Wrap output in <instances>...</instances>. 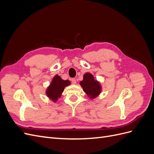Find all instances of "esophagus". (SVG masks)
<instances>
[{"label": "esophagus", "instance_id": "obj_1", "mask_svg": "<svg viewBox=\"0 0 154 154\" xmlns=\"http://www.w3.org/2000/svg\"><path fill=\"white\" fill-rule=\"evenodd\" d=\"M71 82H72V84H76V79H74V78L71 79Z\"/></svg>", "mask_w": 154, "mask_h": 154}]
</instances>
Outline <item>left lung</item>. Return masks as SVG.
Instances as JSON below:
<instances>
[{"label": "left lung", "mask_w": 154, "mask_h": 154, "mask_svg": "<svg viewBox=\"0 0 154 154\" xmlns=\"http://www.w3.org/2000/svg\"><path fill=\"white\" fill-rule=\"evenodd\" d=\"M80 84L90 99L96 98L101 92V83L95 80L94 76L90 72H86L83 75V80L80 82Z\"/></svg>", "instance_id": "1"}]
</instances>
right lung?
<instances>
[{"mask_svg":"<svg viewBox=\"0 0 154 154\" xmlns=\"http://www.w3.org/2000/svg\"><path fill=\"white\" fill-rule=\"evenodd\" d=\"M71 85V82L63 80L58 74L55 75L52 79L50 85L45 91V94L49 98L56 103L61 97L65 87Z\"/></svg>","mask_w":154,"mask_h":154,"instance_id":"obj_1","label":"right lung"}]
</instances>
